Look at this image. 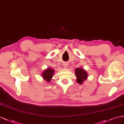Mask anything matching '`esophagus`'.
Instances as JSON below:
<instances>
[{
  "label": "esophagus",
  "instance_id": "34e87169",
  "mask_svg": "<svg viewBox=\"0 0 124 124\" xmlns=\"http://www.w3.org/2000/svg\"><path fill=\"white\" fill-rule=\"evenodd\" d=\"M63 66H64V68H65V69H68V64H66V63H64V64H63Z\"/></svg>",
  "mask_w": 124,
  "mask_h": 124
}]
</instances>
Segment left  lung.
Listing matches in <instances>:
<instances>
[{
    "label": "left lung",
    "instance_id": "8db88e82",
    "mask_svg": "<svg viewBox=\"0 0 124 124\" xmlns=\"http://www.w3.org/2000/svg\"><path fill=\"white\" fill-rule=\"evenodd\" d=\"M75 74L76 77V82L80 85H82L88 77V73L83 68H78L76 69Z\"/></svg>",
    "mask_w": 124,
    "mask_h": 124
}]
</instances>
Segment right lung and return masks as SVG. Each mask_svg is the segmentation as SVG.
Returning a JSON list of instances; mask_svg holds the SVG:
<instances>
[{"mask_svg":"<svg viewBox=\"0 0 124 124\" xmlns=\"http://www.w3.org/2000/svg\"><path fill=\"white\" fill-rule=\"evenodd\" d=\"M55 70L51 68H48L45 70L41 74V76L46 82L49 83L51 80L54 74Z\"/></svg>","mask_w":124,"mask_h":124,"instance_id":"add662e5","label":"right lung"}]
</instances>
